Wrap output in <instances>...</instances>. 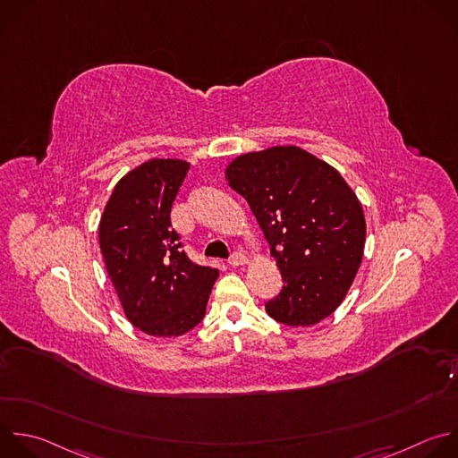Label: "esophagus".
I'll return each mask as SVG.
<instances>
[{
    "label": "esophagus",
    "mask_w": 458,
    "mask_h": 458,
    "mask_svg": "<svg viewBox=\"0 0 458 458\" xmlns=\"http://www.w3.org/2000/svg\"><path fill=\"white\" fill-rule=\"evenodd\" d=\"M246 260H248V259H246V255H244V253H241V251H235V253H232V255H230V259H228V264L235 267V266H242V264H246Z\"/></svg>",
    "instance_id": "1"
}]
</instances>
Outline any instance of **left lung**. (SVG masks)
Segmentation results:
<instances>
[{
	"mask_svg": "<svg viewBox=\"0 0 458 458\" xmlns=\"http://www.w3.org/2000/svg\"><path fill=\"white\" fill-rule=\"evenodd\" d=\"M228 185L255 214L284 285L266 313L310 327L335 313L363 259L361 203L340 173L294 145L248 152L226 167Z\"/></svg>",
	"mask_w": 458,
	"mask_h": 458,
	"instance_id": "left-lung-1",
	"label": "left lung"
}]
</instances>
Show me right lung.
<instances>
[{"label":"right lung","instance_id":"1","mask_svg":"<svg viewBox=\"0 0 458 458\" xmlns=\"http://www.w3.org/2000/svg\"><path fill=\"white\" fill-rule=\"evenodd\" d=\"M191 165L148 160L114 187L98 226L100 251L127 320L148 336H182L205 317L219 271L192 262L171 208Z\"/></svg>","mask_w":458,"mask_h":458}]
</instances>
